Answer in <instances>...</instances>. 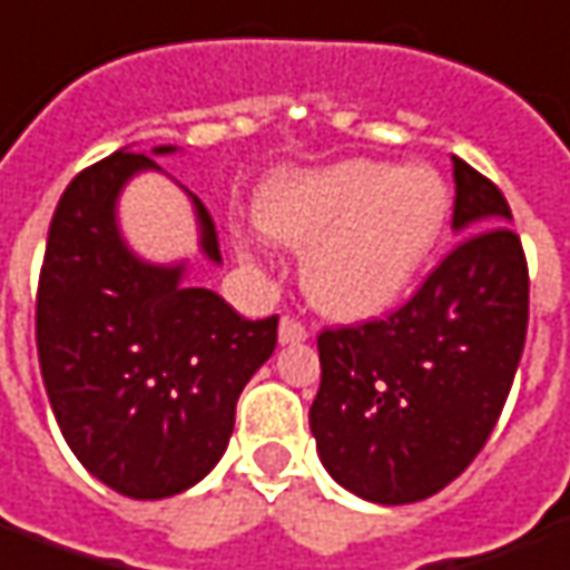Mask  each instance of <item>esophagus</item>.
<instances>
[{"label": "esophagus", "instance_id": "1", "mask_svg": "<svg viewBox=\"0 0 570 570\" xmlns=\"http://www.w3.org/2000/svg\"><path fill=\"white\" fill-rule=\"evenodd\" d=\"M277 340H281V345H298V342L308 340V330H305V324H298L296 317H281Z\"/></svg>", "mask_w": 570, "mask_h": 570}]
</instances>
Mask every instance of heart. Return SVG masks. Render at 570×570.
<instances>
[{
  "label": "heart",
  "instance_id": "obj_1",
  "mask_svg": "<svg viewBox=\"0 0 570 570\" xmlns=\"http://www.w3.org/2000/svg\"><path fill=\"white\" fill-rule=\"evenodd\" d=\"M451 218V190L429 166L340 160L274 173L253 197L256 228L305 249L302 286L333 321L361 324L395 308L423 274ZM244 262L253 253L237 249Z\"/></svg>",
  "mask_w": 570,
  "mask_h": 570
}]
</instances>
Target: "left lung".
I'll return each mask as SVG.
<instances>
[{"label": "left lung", "instance_id": "left-lung-1", "mask_svg": "<svg viewBox=\"0 0 570 570\" xmlns=\"http://www.w3.org/2000/svg\"><path fill=\"white\" fill-rule=\"evenodd\" d=\"M465 237L385 321L317 336L308 423L324 469L361 500L401 507L448 488L500 420L528 333V265L507 197L453 157Z\"/></svg>", "mask_w": 570, "mask_h": 570}]
</instances>
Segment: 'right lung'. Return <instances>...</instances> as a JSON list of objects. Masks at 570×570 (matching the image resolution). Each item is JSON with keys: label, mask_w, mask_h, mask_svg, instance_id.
Returning <instances> with one entry per match:
<instances>
[{"label": "right lung", "mask_w": 570, "mask_h": 570, "mask_svg": "<svg viewBox=\"0 0 570 570\" xmlns=\"http://www.w3.org/2000/svg\"><path fill=\"white\" fill-rule=\"evenodd\" d=\"M150 154L119 147L67 185L36 293V348L55 420L77 460L110 491L163 500L222 460L234 407L277 345V314L246 321L185 284L188 262L157 265L126 244L117 203ZM200 253L222 265L216 225L190 190Z\"/></svg>", "instance_id": "add662e5"}]
</instances>
